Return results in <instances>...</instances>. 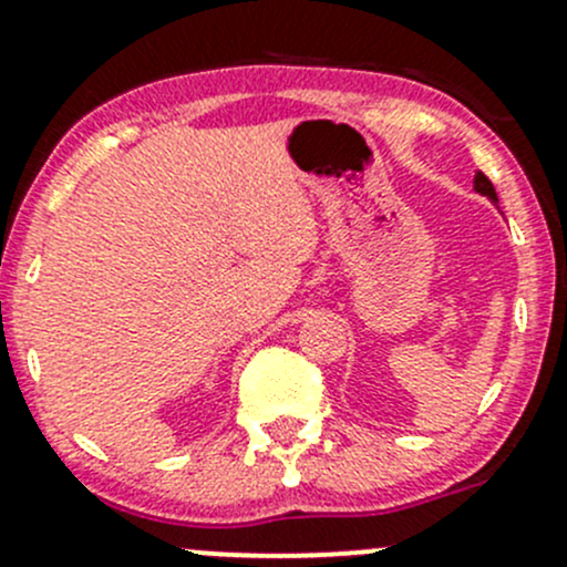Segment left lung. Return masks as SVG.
Segmentation results:
<instances>
[{
	"label": "left lung",
	"mask_w": 567,
	"mask_h": 567,
	"mask_svg": "<svg viewBox=\"0 0 567 567\" xmlns=\"http://www.w3.org/2000/svg\"><path fill=\"white\" fill-rule=\"evenodd\" d=\"M474 192H480L483 197H488L491 203H499V199H496V192H494V183H491L483 173L474 175Z\"/></svg>",
	"instance_id": "left-lung-1"
}]
</instances>
